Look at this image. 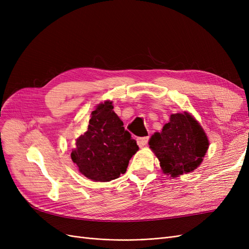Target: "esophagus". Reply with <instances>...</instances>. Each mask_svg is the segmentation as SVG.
Returning <instances> with one entry per match:
<instances>
[{
    "instance_id": "esophagus-1",
    "label": "esophagus",
    "mask_w": 249,
    "mask_h": 249,
    "mask_svg": "<svg viewBox=\"0 0 249 249\" xmlns=\"http://www.w3.org/2000/svg\"><path fill=\"white\" fill-rule=\"evenodd\" d=\"M148 139H149L148 136H146V137H138V138L136 139V140H137V144H138L140 147L145 146V145L147 144Z\"/></svg>"
}]
</instances>
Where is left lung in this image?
Instances as JSON below:
<instances>
[{
  "label": "left lung",
  "mask_w": 249,
  "mask_h": 249,
  "mask_svg": "<svg viewBox=\"0 0 249 249\" xmlns=\"http://www.w3.org/2000/svg\"><path fill=\"white\" fill-rule=\"evenodd\" d=\"M149 147L159 159L163 172L177 178L198 167L209 140L196 120L184 112L171 114L169 123L150 138Z\"/></svg>",
  "instance_id": "obj_1"
}]
</instances>
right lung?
Wrapping results in <instances>:
<instances>
[{"label":"right lung","mask_w":249,"mask_h":249,"mask_svg":"<svg viewBox=\"0 0 249 249\" xmlns=\"http://www.w3.org/2000/svg\"><path fill=\"white\" fill-rule=\"evenodd\" d=\"M138 148L113 111L112 102H105L92 111L87 132L76 140L71 160L86 178L109 182L124 175Z\"/></svg>","instance_id":"add662e5"}]
</instances>
